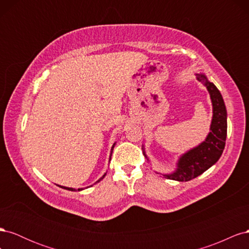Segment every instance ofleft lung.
I'll return each mask as SVG.
<instances>
[{"label": "left lung", "mask_w": 249, "mask_h": 249, "mask_svg": "<svg viewBox=\"0 0 249 249\" xmlns=\"http://www.w3.org/2000/svg\"><path fill=\"white\" fill-rule=\"evenodd\" d=\"M196 79L208 89L213 106V116L210 132L205 141L180 156L175 171L163 175L164 178L178 182H188L213 166L221 157L227 140L228 113L222 95L213 83L208 80L205 73H196ZM142 149L143 155L149 162L144 145H142Z\"/></svg>", "instance_id": "8db88e82"}]
</instances>
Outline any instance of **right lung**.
<instances>
[{
    "mask_svg": "<svg viewBox=\"0 0 249 249\" xmlns=\"http://www.w3.org/2000/svg\"><path fill=\"white\" fill-rule=\"evenodd\" d=\"M115 144H116V142L114 143V144H113L112 145V147H111V153H110V157H109V162L111 161V156H112V153H113V148H114V146H115ZM105 176H106V173H105V175L101 178H99V179H97L96 180V182H95V184L96 183H99V182H101V180L105 178ZM57 186H59L60 188H62V189H65V190H70V191H81V190H84V189H83V188H79V189H74V188H69V187H64V186H60V185H57ZM88 188V187H87Z\"/></svg>",
    "mask_w": 249,
    "mask_h": 249,
    "instance_id": "obj_1",
    "label": "right lung"
}]
</instances>
